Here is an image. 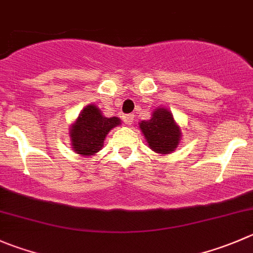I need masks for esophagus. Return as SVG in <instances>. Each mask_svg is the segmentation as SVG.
<instances>
[{
    "instance_id": "34e87169",
    "label": "esophagus",
    "mask_w": 253,
    "mask_h": 253,
    "mask_svg": "<svg viewBox=\"0 0 253 253\" xmlns=\"http://www.w3.org/2000/svg\"><path fill=\"white\" fill-rule=\"evenodd\" d=\"M122 119H124L125 125L129 126V125H132V122H133V115H124Z\"/></svg>"
}]
</instances>
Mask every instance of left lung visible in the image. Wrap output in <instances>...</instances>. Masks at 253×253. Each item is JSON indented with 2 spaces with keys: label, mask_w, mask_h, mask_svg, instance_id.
Returning a JSON list of instances; mask_svg holds the SVG:
<instances>
[{
  "label": "left lung",
  "mask_w": 253,
  "mask_h": 253,
  "mask_svg": "<svg viewBox=\"0 0 253 253\" xmlns=\"http://www.w3.org/2000/svg\"><path fill=\"white\" fill-rule=\"evenodd\" d=\"M139 128L143 132L148 146L161 154L170 153L180 139V131L173 120V115L166 109H157L148 121H142Z\"/></svg>",
  "instance_id": "left-lung-1"
}]
</instances>
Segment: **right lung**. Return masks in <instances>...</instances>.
I'll return each instance as SVG.
<instances>
[{"label":"right lung","instance_id":"obj_1","mask_svg":"<svg viewBox=\"0 0 253 253\" xmlns=\"http://www.w3.org/2000/svg\"><path fill=\"white\" fill-rule=\"evenodd\" d=\"M117 117L102 116L100 110L94 105H87L79 114L73 126L70 137L74 151L83 156H91L104 146V139L110 129L120 125Z\"/></svg>","mask_w":253,"mask_h":253}]
</instances>
